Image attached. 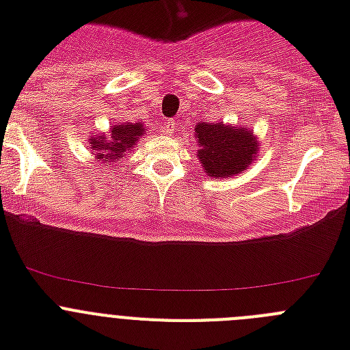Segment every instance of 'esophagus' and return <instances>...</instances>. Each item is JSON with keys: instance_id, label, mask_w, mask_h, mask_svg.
<instances>
[{"instance_id": "1", "label": "esophagus", "mask_w": 350, "mask_h": 350, "mask_svg": "<svg viewBox=\"0 0 350 350\" xmlns=\"http://www.w3.org/2000/svg\"><path fill=\"white\" fill-rule=\"evenodd\" d=\"M177 126H178V122L177 120H165V124H163V131L166 133V135H170V137H172L173 133L177 131Z\"/></svg>"}]
</instances>
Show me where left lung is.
<instances>
[{
	"instance_id": "8db88e82",
	"label": "left lung",
	"mask_w": 350,
	"mask_h": 350,
	"mask_svg": "<svg viewBox=\"0 0 350 350\" xmlns=\"http://www.w3.org/2000/svg\"><path fill=\"white\" fill-rule=\"evenodd\" d=\"M198 159L208 177L226 178L243 173L258 157V138L250 129L233 128L222 122H198Z\"/></svg>"
}]
</instances>
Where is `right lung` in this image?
I'll return each instance as SVG.
<instances>
[{"label":"right lung","mask_w":350,"mask_h":350,"mask_svg":"<svg viewBox=\"0 0 350 350\" xmlns=\"http://www.w3.org/2000/svg\"><path fill=\"white\" fill-rule=\"evenodd\" d=\"M145 128L142 122H124V124H116L110 128V138H105L101 135L89 138L92 152L96 159L103 163H117L124 159L131 148L137 145L138 138L144 135Z\"/></svg>","instance_id":"add662e5"}]
</instances>
